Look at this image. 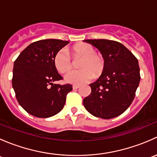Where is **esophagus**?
Returning <instances> with one entry per match:
<instances>
[{"label":"esophagus","mask_w":157,"mask_h":157,"mask_svg":"<svg viewBox=\"0 0 157 157\" xmlns=\"http://www.w3.org/2000/svg\"><path fill=\"white\" fill-rule=\"evenodd\" d=\"M79 87H80V86H79V85H77V84L73 85V89H74V90H77V89H78Z\"/></svg>","instance_id":"obj_1"}]
</instances>
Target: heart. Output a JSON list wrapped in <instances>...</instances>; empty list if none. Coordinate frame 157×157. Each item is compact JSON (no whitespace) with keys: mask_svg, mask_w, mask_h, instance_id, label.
<instances>
[{"mask_svg":"<svg viewBox=\"0 0 157 157\" xmlns=\"http://www.w3.org/2000/svg\"><path fill=\"white\" fill-rule=\"evenodd\" d=\"M73 57L81 58L79 67L65 76L67 82L71 83H83L91 80L93 77H99L105 69V60L101 55L95 53V49L88 43H79L72 47ZM54 64L60 73L68 72L73 67L72 59L68 51L62 48L58 51L54 58Z\"/></svg>","mask_w":157,"mask_h":157,"instance_id":"b5f03b06","label":"heart"}]
</instances>
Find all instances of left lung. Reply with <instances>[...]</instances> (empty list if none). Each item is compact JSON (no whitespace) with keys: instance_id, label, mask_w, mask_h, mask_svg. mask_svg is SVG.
Wrapping results in <instances>:
<instances>
[{"instance_id":"1","label":"left lung","mask_w":157,"mask_h":157,"mask_svg":"<svg viewBox=\"0 0 157 157\" xmlns=\"http://www.w3.org/2000/svg\"><path fill=\"white\" fill-rule=\"evenodd\" d=\"M100 52L105 69L96 82L90 83L91 93L83 99L91 115L110 119L121 115L131 105L140 83L138 61L120 42L108 39H86Z\"/></svg>"}]
</instances>
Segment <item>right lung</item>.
I'll list each match as a JSON object with an SVG mask.
<instances>
[{
    "mask_svg": "<svg viewBox=\"0 0 157 157\" xmlns=\"http://www.w3.org/2000/svg\"><path fill=\"white\" fill-rule=\"evenodd\" d=\"M69 43L60 39H43L28 45L16 59L12 86L19 104L30 115L49 118L64 108L70 84L54 82L62 80L54 64L57 52Z\"/></svg>",
    "mask_w": 157,
    "mask_h": 157,
    "instance_id": "add662e5",
    "label": "right lung"
}]
</instances>
